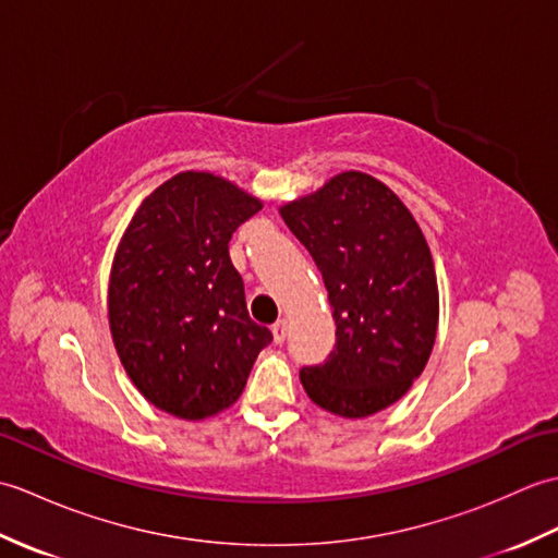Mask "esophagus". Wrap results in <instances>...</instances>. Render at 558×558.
I'll list each match as a JSON object with an SVG mask.
<instances>
[{
	"label": "esophagus",
	"mask_w": 558,
	"mask_h": 558,
	"mask_svg": "<svg viewBox=\"0 0 558 558\" xmlns=\"http://www.w3.org/2000/svg\"><path fill=\"white\" fill-rule=\"evenodd\" d=\"M272 340H276L278 342V345H280V342H286V338H288V330H290V326H288V322H286V318H280V322L278 324H272Z\"/></svg>",
	"instance_id": "1"
}]
</instances>
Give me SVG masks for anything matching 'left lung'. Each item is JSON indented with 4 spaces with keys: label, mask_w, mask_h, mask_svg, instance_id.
<instances>
[{
    "label": "left lung",
    "mask_w": 558,
    "mask_h": 558,
    "mask_svg": "<svg viewBox=\"0 0 558 558\" xmlns=\"http://www.w3.org/2000/svg\"><path fill=\"white\" fill-rule=\"evenodd\" d=\"M324 276L336 350L304 366L306 396L330 414L369 417L408 393L436 340L434 258L408 206L376 177L348 170L280 206Z\"/></svg>",
    "instance_id": "obj_1"
}]
</instances>
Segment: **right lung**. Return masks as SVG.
Listing matches in <instances>:
<instances>
[{
    "label": "right lung",
    "mask_w": 558,
    "mask_h": 558,
    "mask_svg": "<svg viewBox=\"0 0 558 558\" xmlns=\"http://www.w3.org/2000/svg\"><path fill=\"white\" fill-rule=\"evenodd\" d=\"M264 208L225 177L186 170L141 201L112 258L108 318L150 405L198 422L234 405L272 340L246 312L232 232Z\"/></svg>",
    "instance_id": "add662e5"
}]
</instances>
